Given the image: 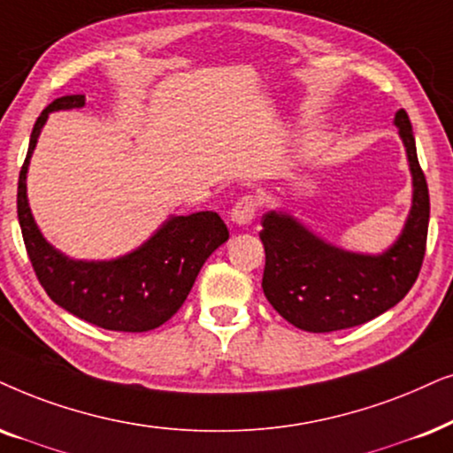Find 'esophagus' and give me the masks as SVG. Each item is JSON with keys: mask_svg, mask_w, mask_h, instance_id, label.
I'll list each match as a JSON object with an SVG mask.
<instances>
[{"mask_svg": "<svg viewBox=\"0 0 453 453\" xmlns=\"http://www.w3.org/2000/svg\"><path fill=\"white\" fill-rule=\"evenodd\" d=\"M256 210H257L256 199L251 197V196H243V197L239 199L237 203L233 205V210H231V220L234 222V225H239V226L250 225V222L254 220Z\"/></svg>", "mask_w": 453, "mask_h": 453, "instance_id": "esophagus-1", "label": "esophagus"}]
</instances>
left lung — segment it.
Listing matches in <instances>:
<instances>
[{
    "mask_svg": "<svg viewBox=\"0 0 453 453\" xmlns=\"http://www.w3.org/2000/svg\"><path fill=\"white\" fill-rule=\"evenodd\" d=\"M393 122L406 148L414 189L406 225L389 250L356 254L316 237L291 214L270 210L262 216L264 296L302 331L331 333L364 325L402 302L418 279L431 212L428 187L406 110H397Z\"/></svg>",
    "mask_w": 453,
    "mask_h": 453,
    "instance_id": "8db88e82",
    "label": "left lung"
}]
</instances>
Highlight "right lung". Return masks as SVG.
<instances>
[{
    "instance_id": "1",
    "label": "right lung",
    "mask_w": 453,
    "mask_h": 453,
    "mask_svg": "<svg viewBox=\"0 0 453 453\" xmlns=\"http://www.w3.org/2000/svg\"><path fill=\"white\" fill-rule=\"evenodd\" d=\"M85 96H64L41 111L19 176V222L27 254L47 296L81 320L122 333L164 325L183 305L203 262L228 239L216 212L170 216L141 248L116 260H73L41 234L27 197V173L50 111L83 108Z\"/></svg>"
}]
</instances>
